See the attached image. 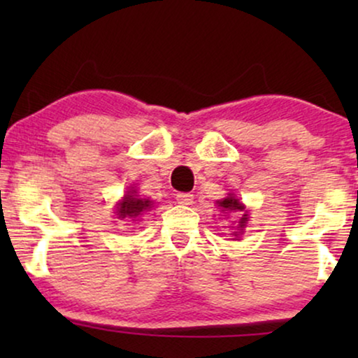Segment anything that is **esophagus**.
Returning a JSON list of instances; mask_svg holds the SVG:
<instances>
[{
  "mask_svg": "<svg viewBox=\"0 0 358 358\" xmlns=\"http://www.w3.org/2000/svg\"><path fill=\"white\" fill-rule=\"evenodd\" d=\"M176 200H178V203H180V205H192L194 195L187 194V192H180L176 195Z\"/></svg>",
  "mask_w": 358,
  "mask_h": 358,
  "instance_id": "esophagus-1",
  "label": "esophagus"
}]
</instances>
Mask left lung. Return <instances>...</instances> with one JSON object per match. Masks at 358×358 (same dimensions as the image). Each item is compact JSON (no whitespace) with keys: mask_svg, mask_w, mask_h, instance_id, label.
I'll return each instance as SVG.
<instances>
[{"mask_svg":"<svg viewBox=\"0 0 358 358\" xmlns=\"http://www.w3.org/2000/svg\"><path fill=\"white\" fill-rule=\"evenodd\" d=\"M217 203H218V207L222 208L223 213H229V212H244V215H243L241 218H239V222H238V229H236V231H233L234 236H239V234L243 233V229L246 228V223H248V220H249L248 212H246V208H244V205H243L241 202H239V199L234 197L233 194H229L227 199L218 200Z\"/></svg>","mask_w":358,"mask_h":358,"instance_id":"1","label":"left lung"}]
</instances>
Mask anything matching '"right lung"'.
Instances as JSON below:
<instances>
[{
	"instance_id": "obj_1",
	"label": "right lung",
	"mask_w": 358,
	"mask_h": 358,
	"mask_svg": "<svg viewBox=\"0 0 358 358\" xmlns=\"http://www.w3.org/2000/svg\"><path fill=\"white\" fill-rule=\"evenodd\" d=\"M151 202L150 199H140L138 195H136V190L135 189H130L129 192L124 195V199L120 200L119 203H117V215H119L120 220L124 218H130L136 222V218L140 217L143 212H148V208H151Z\"/></svg>"
}]
</instances>
